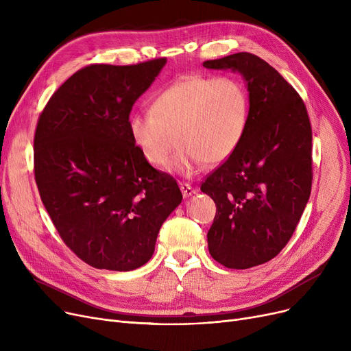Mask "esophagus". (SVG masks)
<instances>
[{
  "label": "esophagus",
  "mask_w": 351,
  "mask_h": 351,
  "mask_svg": "<svg viewBox=\"0 0 351 351\" xmlns=\"http://www.w3.org/2000/svg\"><path fill=\"white\" fill-rule=\"evenodd\" d=\"M179 188L182 191L183 197H191L192 195H195L197 192L192 185H189V183H179Z\"/></svg>",
  "instance_id": "34e87169"
}]
</instances>
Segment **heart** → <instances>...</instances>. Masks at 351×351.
Wrapping results in <instances>:
<instances>
[{
	"label": "heart",
	"mask_w": 351,
	"mask_h": 351,
	"mask_svg": "<svg viewBox=\"0 0 351 351\" xmlns=\"http://www.w3.org/2000/svg\"><path fill=\"white\" fill-rule=\"evenodd\" d=\"M249 122V95L232 77L188 75L154 99L151 112L134 114L129 135L142 156L155 166L191 176L206 165L225 162L242 142ZM177 138H175L174 136Z\"/></svg>",
	"instance_id": "heart-1"
}]
</instances>
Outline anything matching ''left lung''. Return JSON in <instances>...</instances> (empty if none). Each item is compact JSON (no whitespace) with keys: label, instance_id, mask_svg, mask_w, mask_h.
Instances as JSON below:
<instances>
[{"label":"left lung","instance_id":"left-lung-1","mask_svg":"<svg viewBox=\"0 0 351 351\" xmlns=\"http://www.w3.org/2000/svg\"><path fill=\"white\" fill-rule=\"evenodd\" d=\"M204 66L241 73L249 92L242 142L200 186L216 204L209 253L229 269H249L278 256L296 230L311 192V126L298 92L256 55Z\"/></svg>","mask_w":351,"mask_h":351}]
</instances>
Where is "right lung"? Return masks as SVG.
I'll return each instance as SVG.
<instances>
[{
  "mask_svg": "<svg viewBox=\"0 0 351 351\" xmlns=\"http://www.w3.org/2000/svg\"><path fill=\"white\" fill-rule=\"evenodd\" d=\"M165 64L80 69L36 123L43 204L65 245L95 269L129 271L149 262L160 226L182 202L176 180L151 166L128 129L134 104Z\"/></svg>",
  "mask_w": 351,
  "mask_h": 351,
  "instance_id": "1",
  "label": "right lung"
}]
</instances>
